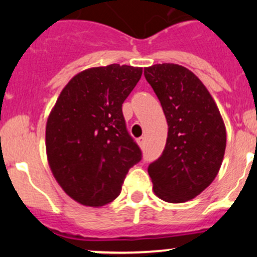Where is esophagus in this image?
I'll list each match as a JSON object with an SVG mask.
<instances>
[{
    "label": "esophagus",
    "instance_id": "34e87169",
    "mask_svg": "<svg viewBox=\"0 0 257 257\" xmlns=\"http://www.w3.org/2000/svg\"><path fill=\"white\" fill-rule=\"evenodd\" d=\"M137 142H138L139 147L144 148V145H145V138H144V137H141V138H138V139H137Z\"/></svg>",
    "mask_w": 257,
    "mask_h": 257
}]
</instances>
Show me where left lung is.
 Here are the masks:
<instances>
[{
  "instance_id": "obj_1",
  "label": "left lung",
  "mask_w": 257,
  "mask_h": 257,
  "mask_svg": "<svg viewBox=\"0 0 257 257\" xmlns=\"http://www.w3.org/2000/svg\"><path fill=\"white\" fill-rule=\"evenodd\" d=\"M168 121L163 154L149 164L155 195L185 203L205 190L219 173L226 129L216 103L200 79L174 63L144 68Z\"/></svg>"
}]
</instances>
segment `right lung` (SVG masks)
I'll list each match as a JSON object with an SVG mask.
<instances>
[{
  "instance_id": "right-lung-1",
  "label": "right lung",
  "mask_w": 257,
  "mask_h": 257,
  "mask_svg": "<svg viewBox=\"0 0 257 257\" xmlns=\"http://www.w3.org/2000/svg\"><path fill=\"white\" fill-rule=\"evenodd\" d=\"M142 73L141 67L125 64L85 69L69 80L49 114V167L67 195L82 205L113 201L129 169L142 160L121 112Z\"/></svg>"
}]
</instances>
